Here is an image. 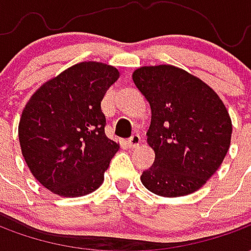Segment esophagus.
Segmentation results:
<instances>
[{"label": "esophagus", "instance_id": "34e87169", "mask_svg": "<svg viewBox=\"0 0 251 251\" xmlns=\"http://www.w3.org/2000/svg\"><path fill=\"white\" fill-rule=\"evenodd\" d=\"M127 144H129V147L130 148L138 147V145L141 144V137H140V134H133V136L127 140Z\"/></svg>", "mask_w": 251, "mask_h": 251}]
</instances>
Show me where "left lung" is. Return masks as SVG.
<instances>
[{
	"label": "left lung",
	"instance_id": "8db88e82",
	"mask_svg": "<svg viewBox=\"0 0 251 251\" xmlns=\"http://www.w3.org/2000/svg\"><path fill=\"white\" fill-rule=\"evenodd\" d=\"M133 82L151 104L148 144L154 163L142 184L165 198L198 191L215 174L231 141V118L218 94L175 66L141 67Z\"/></svg>",
	"mask_w": 251,
	"mask_h": 251
}]
</instances>
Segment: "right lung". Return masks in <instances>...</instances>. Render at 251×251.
I'll return each mask as SVG.
<instances>
[{
  "instance_id": "right-lung-1",
  "label": "right lung",
  "mask_w": 251,
  "mask_h": 251,
  "mask_svg": "<svg viewBox=\"0 0 251 251\" xmlns=\"http://www.w3.org/2000/svg\"><path fill=\"white\" fill-rule=\"evenodd\" d=\"M118 77L114 67L79 63L44 83L25 106L21 152L32 175L53 194L76 198L103 183L120 145L104 134L100 102Z\"/></svg>"
}]
</instances>
